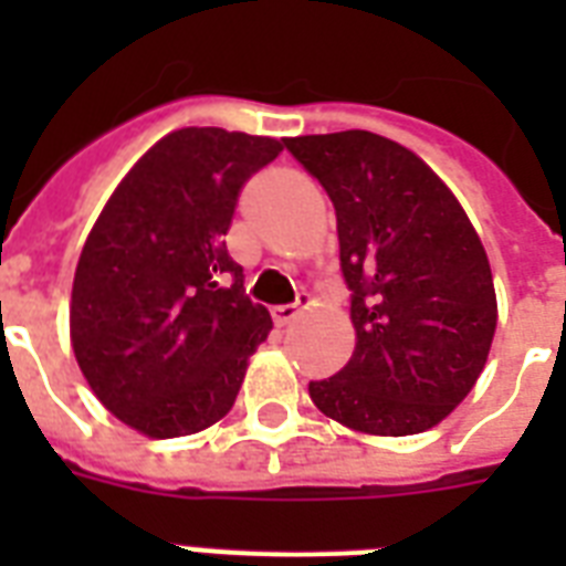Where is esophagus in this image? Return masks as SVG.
Returning a JSON list of instances; mask_svg holds the SVG:
<instances>
[{
	"mask_svg": "<svg viewBox=\"0 0 566 566\" xmlns=\"http://www.w3.org/2000/svg\"><path fill=\"white\" fill-rule=\"evenodd\" d=\"M311 300H300V302H293V305H275L273 308V323L275 326H287V323H293V319L300 317L302 311L308 308Z\"/></svg>",
	"mask_w": 566,
	"mask_h": 566,
	"instance_id": "1",
	"label": "esophagus"
}]
</instances>
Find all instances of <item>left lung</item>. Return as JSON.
I'll return each instance as SVG.
<instances>
[{"instance_id": "1", "label": "left lung", "mask_w": 566, "mask_h": 566, "mask_svg": "<svg viewBox=\"0 0 566 566\" xmlns=\"http://www.w3.org/2000/svg\"><path fill=\"white\" fill-rule=\"evenodd\" d=\"M284 146L335 202L353 291L355 353L311 381V399L361 434L438 426L475 387L496 332L482 238L438 172L390 137L349 128Z\"/></svg>"}]
</instances>
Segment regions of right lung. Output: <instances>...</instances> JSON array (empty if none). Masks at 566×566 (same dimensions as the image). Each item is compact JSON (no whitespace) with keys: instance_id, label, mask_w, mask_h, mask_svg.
Listing matches in <instances>:
<instances>
[{"instance_id":"right-lung-1","label":"right lung","mask_w":566,"mask_h":566,"mask_svg":"<svg viewBox=\"0 0 566 566\" xmlns=\"http://www.w3.org/2000/svg\"><path fill=\"white\" fill-rule=\"evenodd\" d=\"M282 140L179 128L123 176L84 240L70 344L87 385L146 438H185L231 411L273 319L226 249L243 181Z\"/></svg>"}]
</instances>
